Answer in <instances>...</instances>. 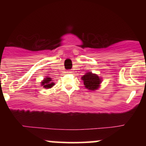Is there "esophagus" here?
Listing matches in <instances>:
<instances>
[{
	"label": "esophagus",
	"mask_w": 146,
	"mask_h": 146,
	"mask_svg": "<svg viewBox=\"0 0 146 146\" xmlns=\"http://www.w3.org/2000/svg\"><path fill=\"white\" fill-rule=\"evenodd\" d=\"M66 72H67V73H72V71H71V70H67V71H66Z\"/></svg>",
	"instance_id": "esophagus-1"
}]
</instances>
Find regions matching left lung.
Returning a JSON list of instances; mask_svg holds the SVG:
<instances>
[{
	"label": "left lung",
	"mask_w": 146,
	"mask_h": 146,
	"mask_svg": "<svg viewBox=\"0 0 146 146\" xmlns=\"http://www.w3.org/2000/svg\"><path fill=\"white\" fill-rule=\"evenodd\" d=\"M83 80L84 85L90 90H96L100 86L102 79L97 74L92 72H88L81 78Z\"/></svg>",
	"instance_id": "left-lung-1"
}]
</instances>
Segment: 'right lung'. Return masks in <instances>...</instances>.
Returning a JSON list of instances; mask_svg holds the SVG:
<instances>
[{
    "label": "right lung",
    "instance_id": "add662e5",
    "mask_svg": "<svg viewBox=\"0 0 146 146\" xmlns=\"http://www.w3.org/2000/svg\"><path fill=\"white\" fill-rule=\"evenodd\" d=\"M41 83H42V86H44V88H47V89L52 88L54 85V82H52V79L49 77L45 78Z\"/></svg>",
    "mask_w": 146,
    "mask_h": 146
}]
</instances>
